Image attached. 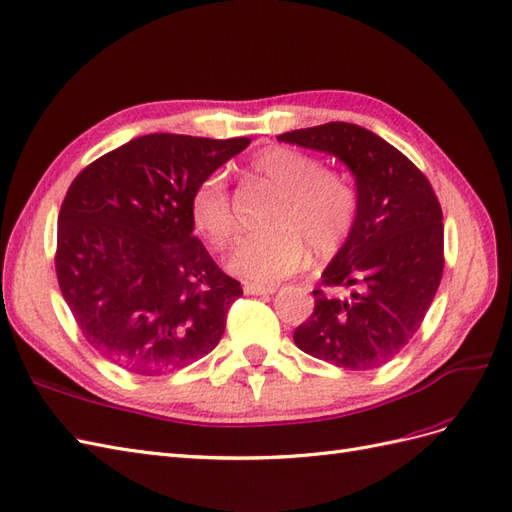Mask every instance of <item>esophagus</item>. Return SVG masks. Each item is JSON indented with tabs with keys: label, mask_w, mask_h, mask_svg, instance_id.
Here are the masks:
<instances>
[{
	"label": "esophagus",
	"mask_w": 512,
	"mask_h": 512,
	"mask_svg": "<svg viewBox=\"0 0 512 512\" xmlns=\"http://www.w3.org/2000/svg\"><path fill=\"white\" fill-rule=\"evenodd\" d=\"M274 291H276L274 285H268V287L255 285V283H246L244 285V294L246 296H270V294H274Z\"/></svg>",
	"instance_id": "34e87169"
}]
</instances>
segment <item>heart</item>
<instances>
[{
  "instance_id": "b5f03b06",
  "label": "heart",
  "mask_w": 512,
  "mask_h": 512,
  "mask_svg": "<svg viewBox=\"0 0 512 512\" xmlns=\"http://www.w3.org/2000/svg\"><path fill=\"white\" fill-rule=\"evenodd\" d=\"M248 169L279 195L266 218L270 229L244 240L229 257L233 274L257 285H272L298 272L309 257L306 251L319 261L341 251L360 210L358 191L347 175L285 145L259 152ZM191 216L197 231L216 248L229 246L238 236L223 173H210L199 182L191 197Z\"/></svg>"
}]
</instances>
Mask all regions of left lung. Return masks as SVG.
Segmentation results:
<instances>
[{
	"mask_svg": "<svg viewBox=\"0 0 512 512\" xmlns=\"http://www.w3.org/2000/svg\"><path fill=\"white\" fill-rule=\"evenodd\" d=\"M276 139L343 160L360 197L352 236L321 274L294 343L347 371L382 367L418 332L440 287V201L410 158L362 126L328 122Z\"/></svg>",
	"mask_w": 512,
	"mask_h": 512,
	"instance_id": "1",
	"label": "left lung"
}]
</instances>
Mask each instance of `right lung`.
I'll list each match as a JSON object with an SVG mask.
<instances>
[{
	"instance_id": "right-lung-1",
	"label": "right lung",
	"mask_w": 512,
	"mask_h": 512,
	"mask_svg": "<svg viewBox=\"0 0 512 512\" xmlns=\"http://www.w3.org/2000/svg\"><path fill=\"white\" fill-rule=\"evenodd\" d=\"M248 143L143 135L72 180L57 216V283L85 341L118 367L171 373L221 341L242 287L193 236L191 197Z\"/></svg>"
}]
</instances>
